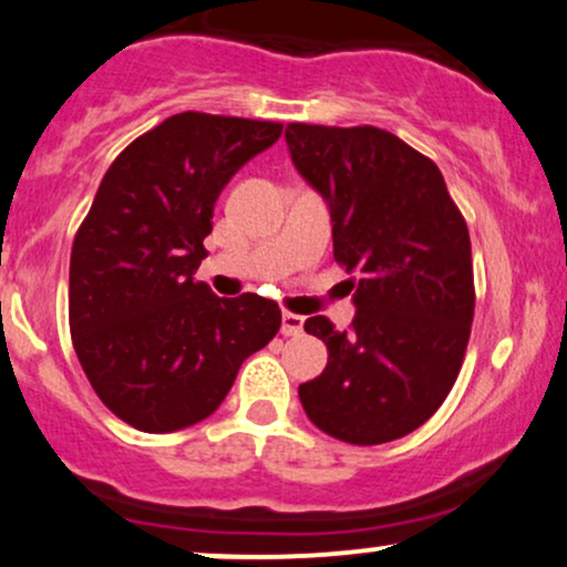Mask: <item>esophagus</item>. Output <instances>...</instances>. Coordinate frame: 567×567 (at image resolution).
<instances>
[{"label": "esophagus", "instance_id": "1", "mask_svg": "<svg viewBox=\"0 0 567 567\" xmlns=\"http://www.w3.org/2000/svg\"><path fill=\"white\" fill-rule=\"evenodd\" d=\"M303 317L293 312H282V333L285 336H301Z\"/></svg>", "mask_w": 567, "mask_h": 567}]
</instances>
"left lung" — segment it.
Masks as SVG:
<instances>
[{"mask_svg":"<svg viewBox=\"0 0 567 567\" xmlns=\"http://www.w3.org/2000/svg\"><path fill=\"white\" fill-rule=\"evenodd\" d=\"M293 166L326 198L333 258L358 271L352 328L303 322L328 365L298 388L322 433L358 446L416 431L450 395L474 322V264L439 166L377 126L285 128Z\"/></svg>","mask_w":567,"mask_h":567,"instance_id":"obj_1","label":"left lung"}]
</instances>
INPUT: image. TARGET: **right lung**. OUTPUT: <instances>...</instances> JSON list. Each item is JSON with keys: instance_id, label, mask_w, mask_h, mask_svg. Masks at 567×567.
I'll list each match as a JSON object with an SVG mask.
<instances>
[{"instance_id": "add662e5", "label": "right lung", "mask_w": 567, "mask_h": 567, "mask_svg": "<svg viewBox=\"0 0 567 567\" xmlns=\"http://www.w3.org/2000/svg\"><path fill=\"white\" fill-rule=\"evenodd\" d=\"M279 134L282 123L179 112L99 185L72 245L70 331L91 388L136 431L207 420L279 331L269 298H220L196 279L217 196Z\"/></svg>"}]
</instances>
